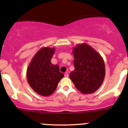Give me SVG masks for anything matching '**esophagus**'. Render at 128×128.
I'll use <instances>...</instances> for the list:
<instances>
[{
    "label": "esophagus",
    "mask_w": 128,
    "mask_h": 128,
    "mask_svg": "<svg viewBox=\"0 0 128 128\" xmlns=\"http://www.w3.org/2000/svg\"><path fill=\"white\" fill-rule=\"evenodd\" d=\"M64 76H65L66 77H69V74H68V72H66L65 73H64Z\"/></svg>",
    "instance_id": "34e87169"
}]
</instances>
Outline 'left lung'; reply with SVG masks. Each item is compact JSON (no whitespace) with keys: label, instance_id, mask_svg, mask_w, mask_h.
Listing matches in <instances>:
<instances>
[{"label":"left lung","instance_id":"8db88e82","mask_svg":"<svg viewBox=\"0 0 128 128\" xmlns=\"http://www.w3.org/2000/svg\"><path fill=\"white\" fill-rule=\"evenodd\" d=\"M74 70L70 78L82 94H92L102 84L105 76V67L102 57L86 43L77 44L72 50Z\"/></svg>","mask_w":128,"mask_h":128}]
</instances>
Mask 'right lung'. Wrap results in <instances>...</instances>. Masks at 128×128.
I'll return each mask as SVG.
<instances>
[{
  "label": "right lung",
  "mask_w": 128,
  "mask_h": 128,
  "mask_svg": "<svg viewBox=\"0 0 128 128\" xmlns=\"http://www.w3.org/2000/svg\"><path fill=\"white\" fill-rule=\"evenodd\" d=\"M54 52V48H41L32 59L26 70L27 80L30 87L44 96L51 95L64 77V74L59 71V66L51 62Z\"/></svg>",
  "instance_id": "add662e5"
}]
</instances>
